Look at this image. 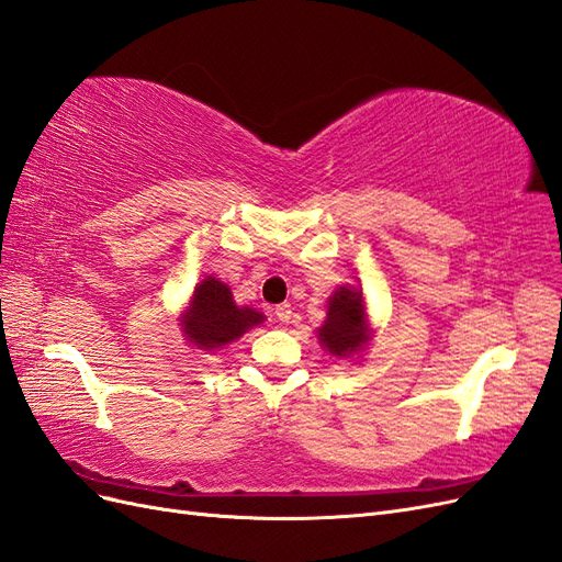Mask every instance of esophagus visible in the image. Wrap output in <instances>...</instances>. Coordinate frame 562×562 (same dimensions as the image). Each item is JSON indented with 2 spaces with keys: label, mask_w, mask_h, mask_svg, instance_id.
Returning a JSON list of instances; mask_svg holds the SVG:
<instances>
[{
  "label": "esophagus",
  "mask_w": 562,
  "mask_h": 562,
  "mask_svg": "<svg viewBox=\"0 0 562 562\" xmlns=\"http://www.w3.org/2000/svg\"><path fill=\"white\" fill-rule=\"evenodd\" d=\"M276 317L280 319L282 325H286L292 319V306L290 303H280V306H276Z\"/></svg>",
  "instance_id": "1"
}]
</instances>
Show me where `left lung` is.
I'll use <instances>...</instances> for the list:
<instances>
[{
  "instance_id": "left-lung-1",
  "label": "left lung",
  "mask_w": 562,
  "mask_h": 562,
  "mask_svg": "<svg viewBox=\"0 0 562 562\" xmlns=\"http://www.w3.org/2000/svg\"><path fill=\"white\" fill-rule=\"evenodd\" d=\"M319 344L329 350V356L348 358L356 356L370 341V327H367L362 292L352 286H339L329 299L327 319L317 329Z\"/></svg>"
}]
</instances>
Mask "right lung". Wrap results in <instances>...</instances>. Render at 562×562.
<instances>
[{
    "label": "right lung",
    "instance_id": "add662e5",
    "mask_svg": "<svg viewBox=\"0 0 562 562\" xmlns=\"http://www.w3.org/2000/svg\"><path fill=\"white\" fill-rule=\"evenodd\" d=\"M263 315L254 308H239L233 301L231 286L218 278L206 276L195 292H192L190 306L181 317L186 339L202 350H214L239 339L247 329L261 325Z\"/></svg>",
    "mask_w": 562,
    "mask_h": 562
}]
</instances>
